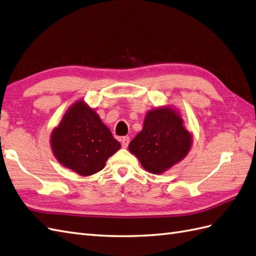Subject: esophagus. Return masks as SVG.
<instances>
[{
    "mask_svg": "<svg viewBox=\"0 0 256 256\" xmlns=\"http://www.w3.org/2000/svg\"><path fill=\"white\" fill-rule=\"evenodd\" d=\"M128 142H130L128 136H124V138H121V144H122L123 148H126L128 146Z\"/></svg>",
    "mask_w": 256,
    "mask_h": 256,
    "instance_id": "esophagus-1",
    "label": "esophagus"
}]
</instances>
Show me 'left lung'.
Wrapping results in <instances>:
<instances>
[{"label": "left lung", "instance_id": "obj_1", "mask_svg": "<svg viewBox=\"0 0 256 256\" xmlns=\"http://www.w3.org/2000/svg\"><path fill=\"white\" fill-rule=\"evenodd\" d=\"M192 136L183 126L182 118L169 106L148 112L144 128L130 142V152L145 170L162 174L186 156Z\"/></svg>", "mask_w": 256, "mask_h": 256}]
</instances>
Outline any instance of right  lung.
Masks as SVG:
<instances>
[{
  "label": "right lung",
  "instance_id": "right-lung-1",
  "mask_svg": "<svg viewBox=\"0 0 256 256\" xmlns=\"http://www.w3.org/2000/svg\"><path fill=\"white\" fill-rule=\"evenodd\" d=\"M51 146L58 162L80 176H92L121 144L101 122L96 111L78 101L64 114L51 134Z\"/></svg>",
  "mask_w": 256,
  "mask_h": 256
}]
</instances>
